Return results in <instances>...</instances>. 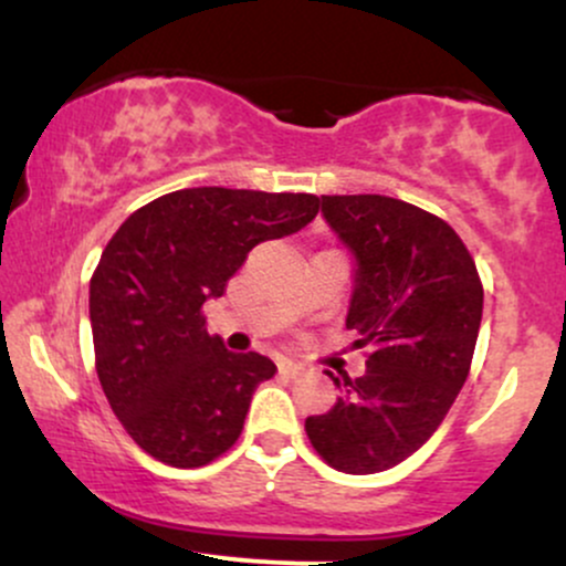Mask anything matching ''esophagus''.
<instances>
[{
    "label": "esophagus",
    "instance_id": "esophagus-1",
    "mask_svg": "<svg viewBox=\"0 0 566 566\" xmlns=\"http://www.w3.org/2000/svg\"><path fill=\"white\" fill-rule=\"evenodd\" d=\"M279 373L287 375V378H297V375L303 373V367H301V365H295V361L284 359V361H279Z\"/></svg>",
    "mask_w": 566,
    "mask_h": 566
}]
</instances>
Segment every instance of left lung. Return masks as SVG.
Instances as JSON below:
<instances>
[{
    "mask_svg": "<svg viewBox=\"0 0 566 566\" xmlns=\"http://www.w3.org/2000/svg\"><path fill=\"white\" fill-rule=\"evenodd\" d=\"M350 252L346 327L369 346L361 378H333L335 407L305 418L314 450L343 473L394 469L431 439L469 378L482 324L476 263L444 220L380 193L322 197Z\"/></svg>",
    "mask_w": 566,
    "mask_h": 566,
    "instance_id": "1",
    "label": "left lung"
}]
</instances>
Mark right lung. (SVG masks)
<instances>
[{"label":"right lung","mask_w":566,"mask_h":566,"mask_svg":"<svg viewBox=\"0 0 566 566\" xmlns=\"http://www.w3.org/2000/svg\"><path fill=\"white\" fill-rule=\"evenodd\" d=\"M316 212L314 193L201 186L119 226L90 282V324L103 394L140 450L175 469L231 450L276 365L226 348L201 305L223 295L252 247L305 229Z\"/></svg>","instance_id":"right-lung-1"}]
</instances>
